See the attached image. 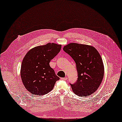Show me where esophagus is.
I'll return each mask as SVG.
<instances>
[{
  "label": "esophagus",
  "instance_id": "34e87169",
  "mask_svg": "<svg viewBox=\"0 0 122 122\" xmlns=\"http://www.w3.org/2000/svg\"><path fill=\"white\" fill-rule=\"evenodd\" d=\"M67 79V77H62L61 78V80L62 81H66Z\"/></svg>",
  "mask_w": 122,
  "mask_h": 122
}]
</instances>
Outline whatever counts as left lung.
I'll use <instances>...</instances> for the list:
<instances>
[{"instance_id":"1","label":"left lung","mask_w":122,"mask_h":122,"mask_svg":"<svg viewBox=\"0 0 122 122\" xmlns=\"http://www.w3.org/2000/svg\"><path fill=\"white\" fill-rule=\"evenodd\" d=\"M63 51L76 62L77 80L70 84L73 92L80 97H87L99 88L104 76V65L99 52L92 46L70 43Z\"/></svg>"}]
</instances>
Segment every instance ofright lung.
<instances>
[{"label":"right lung","instance_id":"add662e5","mask_svg":"<svg viewBox=\"0 0 122 122\" xmlns=\"http://www.w3.org/2000/svg\"><path fill=\"white\" fill-rule=\"evenodd\" d=\"M61 46L48 43L30 50L22 61L21 76L25 88L32 94L44 95L52 90L60 78L50 66Z\"/></svg>","mask_w":122,"mask_h":122}]
</instances>
